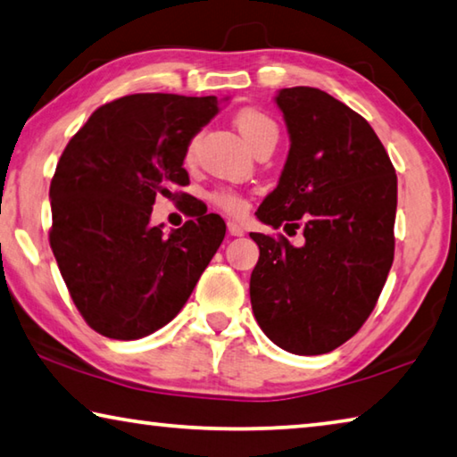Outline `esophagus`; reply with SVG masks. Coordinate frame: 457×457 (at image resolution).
Segmentation results:
<instances>
[{
	"label": "esophagus",
	"instance_id": "obj_1",
	"mask_svg": "<svg viewBox=\"0 0 457 457\" xmlns=\"http://www.w3.org/2000/svg\"><path fill=\"white\" fill-rule=\"evenodd\" d=\"M228 231L231 236H244V228L236 221H228Z\"/></svg>",
	"mask_w": 457,
	"mask_h": 457
}]
</instances>
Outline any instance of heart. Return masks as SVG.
<instances>
[{"mask_svg":"<svg viewBox=\"0 0 457 457\" xmlns=\"http://www.w3.org/2000/svg\"><path fill=\"white\" fill-rule=\"evenodd\" d=\"M234 125L239 130V135L244 137V141L250 145V149L264 141H278V125L270 114L260 111V108H242V111L236 114ZM193 151H195V141H191L187 145L185 159L191 161ZM210 201L215 207H220V210L231 215H242L247 210V201L239 195L237 191L228 187L213 189L210 193Z\"/></svg>","mask_w":457,"mask_h":457,"instance_id":"1","label":"heart"}]
</instances>
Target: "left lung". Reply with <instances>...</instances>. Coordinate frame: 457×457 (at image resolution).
Segmentation results:
<instances>
[{
  "instance_id": "obj_1",
  "label": "left lung",
  "mask_w": 457,
  "mask_h": 457,
  "mask_svg": "<svg viewBox=\"0 0 457 457\" xmlns=\"http://www.w3.org/2000/svg\"><path fill=\"white\" fill-rule=\"evenodd\" d=\"M290 151L258 220L303 228L304 244L250 234L260 260L252 311L280 349L324 354L365 324L395 252L397 175L369 122L324 90L282 88Z\"/></svg>"
}]
</instances>
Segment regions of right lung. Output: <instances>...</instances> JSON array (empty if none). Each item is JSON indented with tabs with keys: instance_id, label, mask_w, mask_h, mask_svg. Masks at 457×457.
<instances>
[{
	"instance_id": "right-lung-1",
	"label": "right lung",
	"mask_w": 457,
	"mask_h": 457,
	"mask_svg": "<svg viewBox=\"0 0 457 457\" xmlns=\"http://www.w3.org/2000/svg\"><path fill=\"white\" fill-rule=\"evenodd\" d=\"M215 96L130 95L103 104L66 145L50 183V245L76 308L103 337L137 340L171 322L226 236L215 213L163 236L154 199L187 197L185 151Z\"/></svg>"
}]
</instances>
